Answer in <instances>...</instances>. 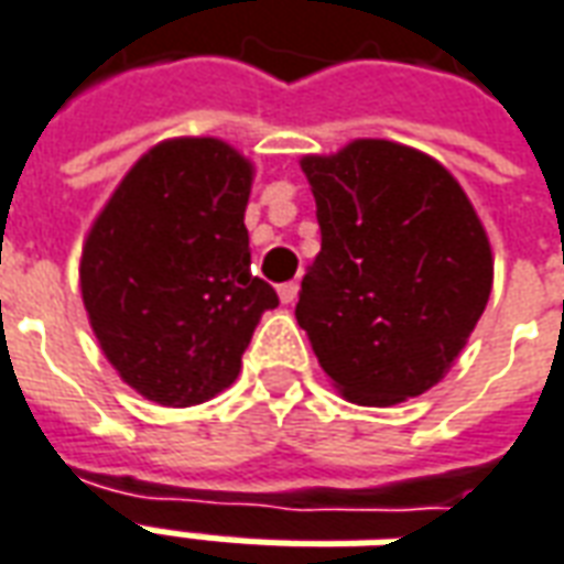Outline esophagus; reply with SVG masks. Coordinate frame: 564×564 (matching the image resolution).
<instances>
[{
  "instance_id": "esophagus-1",
  "label": "esophagus",
  "mask_w": 564,
  "mask_h": 564,
  "mask_svg": "<svg viewBox=\"0 0 564 564\" xmlns=\"http://www.w3.org/2000/svg\"><path fill=\"white\" fill-rule=\"evenodd\" d=\"M295 295H299V283H281L278 286V299H281V305H293L295 302Z\"/></svg>"
}]
</instances>
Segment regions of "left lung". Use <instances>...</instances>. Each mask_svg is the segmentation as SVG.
Wrapping results in <instances>:
<instances>
[{"label": "left lung", "instance_id": "left-lung-1", "mask_svg": "<svg viewBox=\"0 0 564 564\" xmlns=\"http://www.w3.org/2000/svg\"><path fill=\"white\" fill-rule=\"evenodd\" d=\"M323 232L295 319L347 402L390 408L432 390L492 293V247L459 181L423 150L356 139L307 153Z\"/></svg>", "mask_w": 564, "mask_h": 564}]
</instances>
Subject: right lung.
<instances>
[{
  "mask_svg": "<svg viewBox=\"0 0 564 564\" xmlns=\"http://www.w3.org/2000/svg\"><path fill=\"white\" fill-rule=\"evenodd\" d=\"M253 162L223 139H165L96 214L80 299L105 359L162 408L229 390L278 293L250 274Z\"/></svg>",
  "mask_w": 564,
  "mask_h": 564,
  "instance_id": "1",
  "label": "right lung"
}]
</instances>
